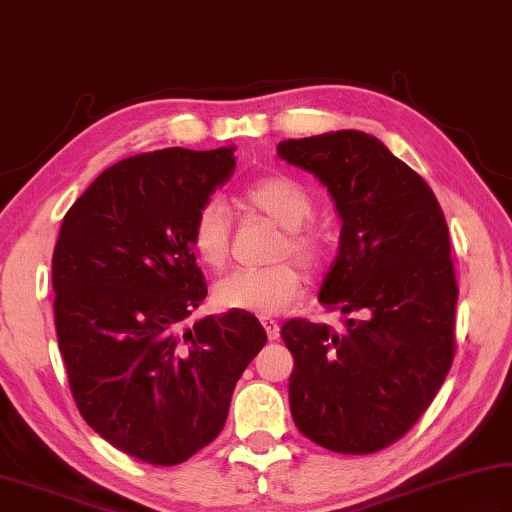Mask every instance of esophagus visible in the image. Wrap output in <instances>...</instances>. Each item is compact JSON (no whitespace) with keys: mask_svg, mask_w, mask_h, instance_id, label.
Returning <instances> with one entry per match:
<instances>
[{"mask_svg":"<svg viewBox=\"0 0 512 512\" xmlns=\"http://www.w3.org/2000/svg\"><path fill=\"white\" fill-rule=\"evenodd\" d=\"M261 324H263L265 333H267V337L272 339V342H276V339L281 337V328H279V324H276L274 319H270V317H261Z\"/></svg>","mask_w":512,"mask_h":512,"instance_id":"esophagus-1","label":"esophagus"}]
</instances>
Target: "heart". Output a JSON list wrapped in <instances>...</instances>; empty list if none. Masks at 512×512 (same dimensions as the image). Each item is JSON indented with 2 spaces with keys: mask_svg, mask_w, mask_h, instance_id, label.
Wrapping results in <instances>:
<instances>
[{
  "mask_svg": "<svg viewBox=\"0 0 512 512\" xmlns=\"http://www.w3.org/2000/svg\"><path fill=\"white\" fill-rule=\"evenodd\" d=\"M242 202L279 224L283 238L276 245V258L294 256L301 265L317 267L324 261L326 245L317 229L310 227L315 204L303 186L283 175H270L251 182L242 191ZM191 249L211 270H220L229 258L231 218L220 197L200 204L191 222ZM303 272L297 263L283 261L270 267L236 270L213 285V299L222 310H247L256 315H276L303 290Z\"/></svg>",
  "mask_w": 512,
  "mask_h": 512,
  "instance_id": "obj_1",
  "label": "heart"
}]
</instances>
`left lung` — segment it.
<instances>
[{"instance_id":"left-lung-1","label":"left lung","mask_w":512,"mask_h":512,"mask_svg":"<svg viewBox=\"0 0 512 512\" xmlns=\"http://www.w3.org/2000/svg\"><path fill=\"white\" fill-rule=\"evenodd\" d=\"M279 157L315 175L342 218L319 301L344 333L290 319V409L299 432L339 454H373L432 405L454 360L450 233L436 195L380 139L337 130L281 141Z\"/></svg>"}]
</instances>
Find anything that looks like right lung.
Listing matches in <instances>:
<instances>
[{"instance_id":"1","label":"right lung","mask_w":512,"mask_h":512,"mask_svg":"<svg viewBox=\"0 0 512 512\" xmlns=\"http://www.w3.org/2000/svg\"><path fill=\"white\" fill-rule=\"evenodd\" d=\"M233 150L119 161L67 211L53 249L71 396L96 434L150 465L184 463L222 432L236 382L267 342L247 310L184 326L206 297L191 222L231 177Z\"/></svg>"}]
</instances>
